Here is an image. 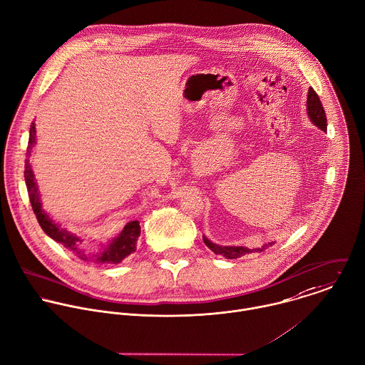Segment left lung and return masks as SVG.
<instances>
[{"label": "left lung", "mask_w": 365, "mask_h": 365, "mask_svg": "<svg viewBox=\"0 0 365 365\" xmlns=\"http://www.w3.org/2000/svg\"><path fill=\"white\" fill-rule=\"evenodd\" d=\"M307 113L312 119V122L319 126L322 130H327V118H326V112H324V108H323V103L319 98V95L316 93V91L313 88L309 89V95H307ZM203 242L205 245L216 255H222L225 256L226 259H237V257H242L245 255H249V253H253V252H263L266 250L269 246H273L274 243H269V245H264L262 249H247V247H243V246H219V245H215L212 243L207 237L203 236Z\"/></svg>", "instance_id": "obj_1"}]
</instances>
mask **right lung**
I'll return each mask as SVG.
<instances>
[{
  "label": "right lung",
  "instance_id": "obj_1",
  "mask_svg": "<svg viewBox=\"0 0 365 365\" xmlns=\"http://www.w3.org/2000/svg\"><path fill=\"white\" fill-rule=\"evenodd\" d=\"M35 145V123H31L29 128V139H28V148H26V156H31V150ZM24 178H25V185L28 189V196H29V202L32 206V210L36 216V220L41 226V229L51 237L53 239L56 243H61L63 247L69 249L71 252L75 253V256H78L79 259L85 260V262H93L98 264H118L120 263L125 257H128L130 253H133L136 250V242L138 237L140 235V226L138 220L129 222L123 230L120 232V235L115 239H112V242L105 246L99 253L95 255H88L81 249V243L82 239H79L78 236L66 232L65 229H61V226L58 223H55L48 213H45L41 207V202H39V193H38V185L36 180L34 178V172L31 169L29 165V159L25 160V170H24Z\"/></svg>",
  "mask_w": 365,
  "mask_h": 365
}]
</instances>
